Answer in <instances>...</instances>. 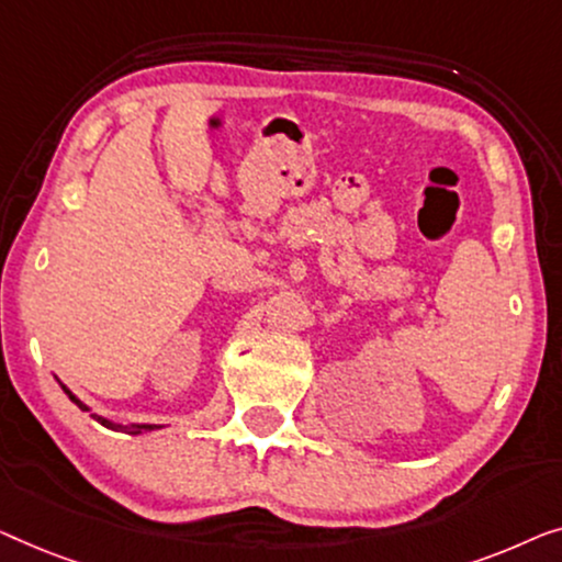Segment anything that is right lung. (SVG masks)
I'll return each mask as SVG.
<instances>
[{
    "label": "right lung",
    "instance_id": "obj_1",
    "mask_svg": "<svg viewBox=\"0 0 562 562\" xmlns=\"http://www.w3.org/2000/svg\"><path fill=\"white\" fill-rule=\"evenodd\" d=\"M63 392H66L68 394V397H70V402H76V405L78 407H81V409H89V407H86L83 405V402L81 400H78V397H74V394H70L68 390H66V386H63ZM93 420H97V423H101V425H106V428H122V425H114V423H109L106 420V417H99V415H93ZM153 428H157V425H132V428H124V430H132V432H142V430H153Z\"/></svg>",
    "mask_w": 562,
    "mask_h": 562
}]
</instances>
